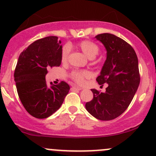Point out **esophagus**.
<instances>
[{"instance_id":"esophagus-1","label":"esophagus","mask_w":156,"mask_h":156,"mask_svg":"<svg viewBox=\"0 0 156 156\" xmlns=\"http://www.w3.org/2000/svg\"><path fill=\"white\" fill-rule=\"evenodd\" d=\"M72 89L76 90H82V88L78 87V86H73V87H72Z\"/></svg>"}]
</instances>
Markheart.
<instances>
[{
	"instance_id": "1",
	"label": "heart",
	"mask_w": 156,
	"mask_h": 156,
	"mask_svg": "<svg viewBox=\"0 0 156 156\" xmlns=\"http://www.w3.org/2000/svg\"><path fill=\"white\" fill-rule=\"evenodd\" d=\"M78 48L89 58L90 59H95L99 53V48L96 44L90 41H84L78 44ZM70 48L68 45L62 48L61 53V60L62 62H66L68 59ZM72 77L77 83L83 84L86 78H89L90 73L87 71H75L72 73Z\"/></svg>"
}]
</instances>
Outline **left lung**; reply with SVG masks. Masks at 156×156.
<instances>
[{
	"label": "left lung",
	"instance_id": "left-lung-1",
	"mask_svg": "<svg viewBox=\"0 0 156 156\" xmlns=\"http://www.w3.org/2000/svg\"><path fill=\"white\" fill-rule=\"evenodd\" d=\"M106 50V59L97 81L108 87L104 93L91 89L94 98L85 104L88 112L101 121L116 119L131 103L140 84L138 59L126 41L109 33L95 37Z\"/></svg>",
	"mask_w": 156,
	"mask_h": 156
}]
</instances>
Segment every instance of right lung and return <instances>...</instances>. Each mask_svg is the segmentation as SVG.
I'll return each mask as SVG.
<instances>
[{
  "label": "right lung",
  "mask_w": 156,
  "mask_h": 156,
  "mask_svg": "<svg viewBox=\"0 0 156 156\" xmlns=\"http://www.w3.org/2000/svg\"><path fill=\"white\" fill-rule=\"evenodd\" d=\"M62 50L61 41L49 36L33 42L19 56L14 72L17 92L26 111L37 119L56 112L70 90L64 81L48 86L45 79L48 68L60 66Z\"/></svg>",
  "instance_id": "obj_1"
}]
</instances>
